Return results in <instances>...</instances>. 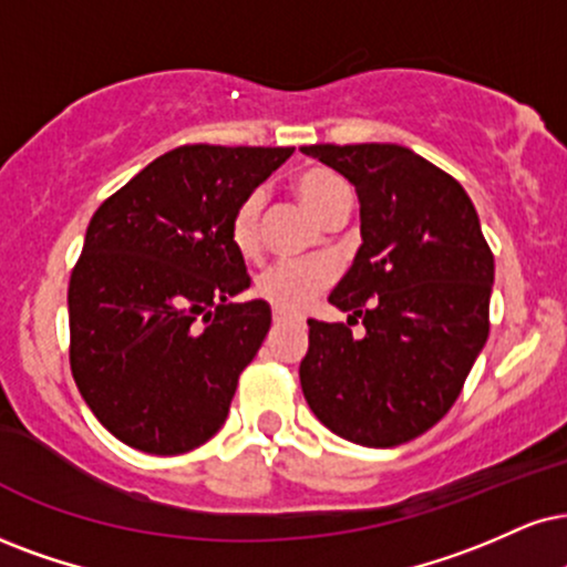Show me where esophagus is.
Here are the masks:
<instances>
[{
	"mask_svg": "<svg viewBox=\"0 0 567 567\" xmlns=\"http://www.w3.org/2000/svg\"><path fill=\"white\" fill-rule=\"evenodd\" d=\"M295 320H297V318L286 316V312H281V310L272 312V323H276V326H281V323H295Z\"/></svg>",
	"mask_w": 567,
	"mask_h": 567,
	"instance_id": "obj_1",
	"label": "esophagus"
}]
</instances>
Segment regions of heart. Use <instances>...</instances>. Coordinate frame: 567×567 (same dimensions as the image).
<instances>
[{
    "instance_id": "obj_1",
    "label": "heart",
    "mask_w": 567,
    "mask_h": 567,
    "mask_svg": "<svg viewBox=\"0 0 567 567\" xmlns=\"http://www.w3.org/2000/svg\"><path fill=\"white\" fill-rule=\"evenodd\" d=\"M291 186L307 209L320 220L331 213L333 205L349 197L344 181L326 167H307V171L297 173ZM260 213L262 194L251 192L230 215L228 236L241 257H255L257 247H260ZM333 276L337 272L328 260H281L257 276L255 291L276 310L302 312L312 302V297L320 295L333 281Z\"/></svg>"
}]
</instances>
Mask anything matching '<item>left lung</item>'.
I'll return each mask as SVG.
<instances>
[{"label":"left lung","instance_id":"8db88e82","mask_svg":"<svg viewBox=\"0 0 567 567\" xmlns=\"http://www.w3.org/2000/svg\"><path fill=\"white\" fill-rule=\"evenodd\" d=\"M360 202L362 244L328 302L360 317L307 320L299 381L316 417L362 446H396L450 412L488 339L494 255L465 188L400 144H312Z\"/></svg>","mask_w":567,"mask_h":567}]
</instances>
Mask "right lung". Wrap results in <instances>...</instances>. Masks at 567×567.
<instances>
[{
	"instance_id": "1",
	"label": "right lung",
	"mask_w": 567,
	"mask_h": 567,
	"mask_svg": "<svg viewBox=\"0 0 567 567\" xmlns=\"http://www.w3.org/2000/svg\"><path fill=\"white\" fill-rule=\"evenodd\" d=\"M295 146L165 152L96 209L68 289L70 370L104 429L146 454H184L226 423L270 331L228 223Z\"/></svg>"
}]
</instances>
